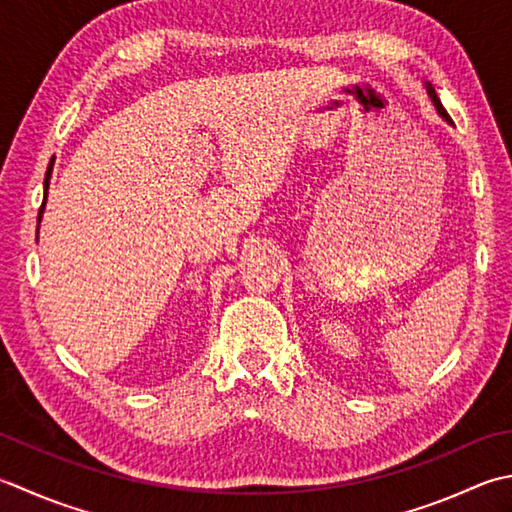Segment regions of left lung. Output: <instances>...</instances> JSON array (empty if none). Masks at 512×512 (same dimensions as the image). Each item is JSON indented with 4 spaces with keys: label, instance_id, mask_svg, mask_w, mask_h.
Listing matches in <instances>:
<instances>
[{
    "label": "left lung",
    "instance_id": "obj_1",
    "mask_svg": "<svg viewBox=\"0 0 512 512\" xmlns=\"http://www.w3.org/2000/svg\"><path fill=\"white\" fill-rule=\"evenodd\" d=\"M424 88H426V93H428V97H430V102H433V106H435V110H437V115L444 119L446 124H450L453 126V119L448 117V113H446V108L442 106V102H439V97H437V93H435V88H433V84L430 82H424Z\"/></svg>",
    "mask_w": 512,
    "mask_h": 512
}]
</instances>
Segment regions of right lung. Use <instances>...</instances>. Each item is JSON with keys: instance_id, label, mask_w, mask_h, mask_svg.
Returning a JSON list of instances; mask_svg holds the SVG:
<instances>
[{"instance_id": "obj_1", "label": "right lung", "mask_w": 512, "mask_h": 512, "mask_svg": "<svg viewBox=\"0 0 512 512\" xmlns=\"http://www.w3.org/2000/svg\"><path fill=\"white\" fill-rule=\"evenodd\" d=\"M50 175H53V159H50V164H48V168H46V179H44V202H42V208H39V215H37V233H39V224H42V217H44V210H46V199H48Z\"/></svg>"}]
</instances>
